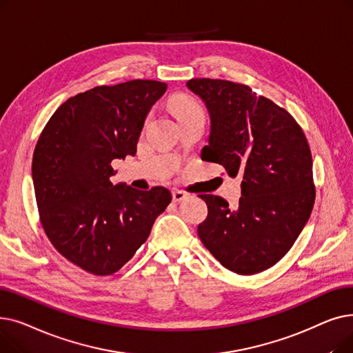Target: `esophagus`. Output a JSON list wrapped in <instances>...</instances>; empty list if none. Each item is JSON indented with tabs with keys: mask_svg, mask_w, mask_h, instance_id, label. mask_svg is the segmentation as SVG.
Segmentation results:
<instances>
[{
	"mask_svg": "<svg viewBox=\"0 0 353 353\" xmlns=\"http://www.w3.org/2000/svg\"><path fill=\"white\" fill-rule=\"evenodd\" d=\"M172 196H173V201H174V203H180V201H183L184 199L188 197V193H184V192L176 189V190L172 192Z\"/></svg>",
	"mask_w": 353,
	"mask_h": 353,
	"instance_id": "1",
	"label": "esophagus"
}]
</instances>
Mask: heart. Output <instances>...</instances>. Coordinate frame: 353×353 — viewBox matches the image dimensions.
I'll return each mask as SVG.
<instances>
[{
	"label": "heart",
	"instance_id": "1",
	"mask_svg": "<svg viewBox=\"0 0 353 353\" xmlns=\"http://www.w3.org/2000/svg\"><path fill=\"white\" fill-rule=\"evenodd\" d=\"M174 104H176L179 119L193 116V114H201L203 116L201 107L194 100H192L189 97H177Z\"/></svg>",
	"mask_w": 353,
	"mask_h": 353
}]
</instances>
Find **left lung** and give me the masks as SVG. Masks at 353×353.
Returning a JSON list of instances; mask_svg holds the SVG:
<instances>
[{
  "mask_svg": "<svg viewBox=\"0 0 353 353\" xmlns=\"http://www.w3.org/2000/svg\"><path fill=\"white\" fill-rule=\"evenodd\" d=\"M186 85L210 117L201 160L242 179L236 209L219 196L200 194L209 213L197 226L199 237L226 269L263 272L289 252L310 217L314 188L307 140L285 108L245 84L193 79Z\"/></svg>",
  "mask_w": 353,
  "mask_h": 353,
  "instance_id": "left-lung-1",
  "label": "left lung"
}]
</instances>
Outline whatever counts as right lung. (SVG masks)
I'll return each instance as SVG.
<instances>
[{
	"label": "right lung",
	"instance_id": "obj_1",
	"mask_svg": "<svg viewBox=\"0 0 353 353\" xmlns=\"http://www.w3.org/2000/svg\"><path fill=\"white\" fill-rule=\"evenodd\" d=\"M165 83L133 80L68 99L35 145L32 181L41 225L52 246L83 270L121 269L172 201L165 188L113 184L114 159L134 156L147 114Z\"/></svg>",
	"mask_w": 353,
	"mask_h": 353
}]
</instances>
